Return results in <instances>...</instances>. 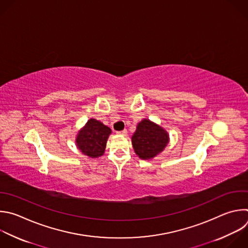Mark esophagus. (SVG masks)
<instances>
[{"instance_id": "34e87169", "label": "esophagus", "mask_w": 248, "mask_h": 248, "mask_svg": "<svg viewBox=\"0 0 248 248\" xmlns=\"http://www.w3.org/2000/svg\"><path fill=\"white\" fill-rule=\"evenodd\" d=\"M127 133V130L126 129H124V130H122V131H118L117 132V134H119V135H125Z\"/></svg>"}]
</instances>
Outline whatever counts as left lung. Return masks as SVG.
Listing matches in <instances>:
<instances>
[{"instance_id":"left-lung-1","label":"left lung","mask_w":248,"mask_h":248,"mask_svg":"<svg viewBox=\"0 0 248 248\" xmlns=\"http://www.w3.org/2000/svg\"><path fill=\"white\" fill-rule=\"evenodd\" d=\"M135 154L144 160H149L160 154L170 143L169 132L157 124L143 119L131 137Z\"/></svg>"}]
</instances>
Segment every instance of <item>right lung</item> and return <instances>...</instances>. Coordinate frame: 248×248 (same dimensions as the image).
Returning <instances> with one entry per match:
<instances>
[{"mask_svg": "<svg viewBox=\"0 0 248 248\" xmlns=\"http://www.w3.org/2000/svg\"><path fill=\"white\" fill-rule=\"evenodd\" d=\"M112 130L95 119H90L76 136L77 148L82 155L91 158L103 155L109 135Z\"/></svg>", "mask_w": 248, "mask_h": 248, "instance_id": "add662e5", "label": "right lung"}]
</instances>
